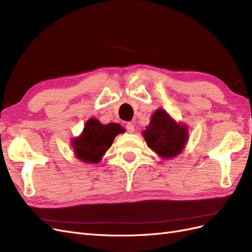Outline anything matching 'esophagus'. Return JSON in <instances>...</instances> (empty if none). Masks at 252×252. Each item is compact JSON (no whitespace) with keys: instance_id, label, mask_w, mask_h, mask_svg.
Instances as JSON below:
<instances>
[{"instance_id":"esophagus-1","label":"esophagus","mask_w":252,"mask_h":252,"mask_svg":"<svg viewBox=\"0 0 252 252\" xmlns=\"http://www.w3.org/2000/svg\"><path fill=\"white\" fill-rule=\"evenodd\" d=\"M126 129H127V131L129 133H133V131H134V125L132 123H127L126 124Z\"/></svg>"}]
</instances>
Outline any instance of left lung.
Returning <instances> with one entry per match:
<instances>
[{
  "mask_svg": "<svg viewBox=\"0 0 252 252\" xmlns=\"http://www.w3.org/2000/svg\"><path fill=\"white\" fill-rule=\"evenodd\" d=\"M147 146L162 158H171L180 155L188 140V129L177 123L164 109H157L150 124L143 131Z\"/></svg>",
  "mask_w": 252,
  "mask_h": 252,
  "instance_id": "1",
  "label": "left lung"
}]
</instances>
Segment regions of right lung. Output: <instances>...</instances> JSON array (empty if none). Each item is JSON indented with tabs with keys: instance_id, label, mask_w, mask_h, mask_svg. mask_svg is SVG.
<instances>
[{
	"instance_id": "1",
	"label": "right lung",
	"mask_w": 252,
	"mask_h": 252,
	"mask_svg": "<svg viewBox=\"0 0 252 252\" xmlns=\"http://www.w3.org/2000/svg\"><path fill=\"white\" fill-rule=\"evenodd\" d=\"M124 132L120 124H101L96 119H89L80 136L72 140L74 155L84 163L97 164L111 147L119 133Z\"/></svg>"
}]
</instances>
